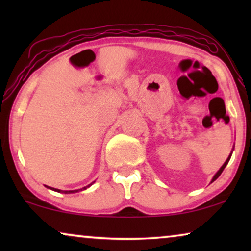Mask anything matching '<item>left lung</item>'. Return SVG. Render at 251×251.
Returning a JSON list of instances; mask_svg holds the SVG:
<instances>
[{
	"instance_id": "left-lung-1",
	"label": "left lung",
	"mask_w": 251,
	"mask_h": 251,
	"mask_svg": "<svg viewBox=\"0 0 251 251\" xmlns=\"http://www.w3.org/2000/svg\"><path fill=\"white\" fill-rule=\"evenodd\" d=\"M233 150H234V147H233ZM232 153H233V151H232V152H231V154H229V155H228V157H227V159H226V161H225V162H224V164H223V166L221 167V169H219V170L217 171V173H216V174H215V176H214V177H212V179H211V183H212V181H215L216 179H217V178H218L219 176H221V174L223 173V170H224V169H225V167H226V166H227V163H228V161H229V159H231V156H232Z\"/></svg>"
}]
</instances>
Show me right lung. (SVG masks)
Here are the masks:
<instances>
[{
  "label": "right lung",
  "instance_id": "right-lung-1",
  "mask_svg": "<svg viewBox=\"0 0 251 251\" xmlns=\"http://www.w3.org/2000/svg\"><path fill=\"white\" fill-rule=\"evenodd\" d=\"M95 181H92L91 184H89L88 186H84V187H82V188H80V190H73V191H61V190H58V188H53V187H50V186H47L46 185V187L47 188H50V190H52V191H54V192H58V193H65V194H71V193H76V192H80V191H83V190H87L88 187H90L92 184H94Z\"/></svg>",
  "mask_w": 251,
  "mask_h": 251
}]
</instances>
